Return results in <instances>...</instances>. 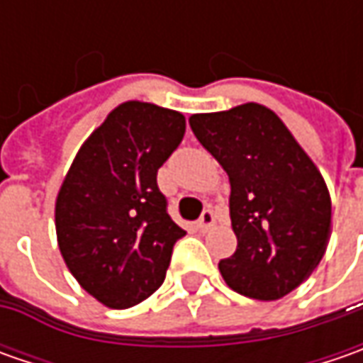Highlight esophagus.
<instances>
[{
  "mask_svg": "<svg viewBox=\"0 0 363 363\" xmlns=\"http://www.w3.org/2000/svg\"><path fill=\"white\" fill-rule=\"evenodd\" d=\"M214 224H216V216H214L212 210H203V214L200 216V220L196 222V226H198V230L200 232H208Z\"/></svg>",
  "mask_w": 363,
  "mask_h": 363,
  "instance_id": "34e87169",
  "label": "esophagus"
}]
</instances>
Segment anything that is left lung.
Here are the masks:
<instances>
[{
    "label": "left lung",
    "mask_w": 363,
    "mask_h": 363,
    "mask_svg": "<svg viewBox=\"0 0 363 363\" xmlns=\"http://www.w3.org/2000/svg\"><path fill=\"white\" fill-rule=\"evenodd\" d=\"M230 179L236 252L218 262L232 291L277 301L307 281L331 236V198L313 160L279 115L258 103L189 117Z\"/></svg>",
    "instance_id": "1"
}]
</instances>
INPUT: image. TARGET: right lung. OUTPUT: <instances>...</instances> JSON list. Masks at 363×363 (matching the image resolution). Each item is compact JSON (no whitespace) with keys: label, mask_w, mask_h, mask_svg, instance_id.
Segmentation results:
<instances>
[{"label":"right lung","mask_w":363,"mask_h":363,"mask_svg":"<svg viewBox=\"0 0 363 363\" xmlns=\"http://www.w3.org/2000/svg\"><path fill=\"white\" fill-rule=\"evenodd\" d=\"M184 133L177 111L121 103L64 177L54 208L58 248L78 285L105 307L129 309L153 295L186 234L157 188V169Z\"/></svg>","instance_id":"1"}]
</instances>
